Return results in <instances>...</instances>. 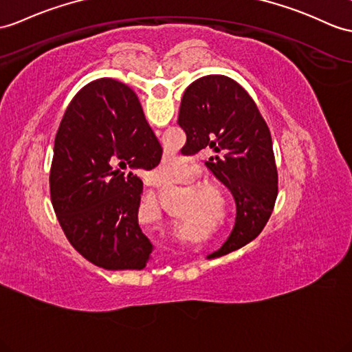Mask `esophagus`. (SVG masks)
Returning a JSON list of instances; mask_svg holds the SVG:
<instances>
[{"mask_svg":"<svg viewBox=\"0 0 352 352\" xmlns=\"http://www.w3.org/2000/svg\"><path fill=\"white\" fill-rule=\"evenodd\" d=\"M146 185L148 186H153V188H164L166 186V182L161 181V179L155 175H152L146 179Z\"/></svg>","mask_w":352,"mask_h":352,"instance_id":"34e87169","label":"esophagus"}]
</instances>
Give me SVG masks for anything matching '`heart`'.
Wrapping results in <instances>:
<instances>
[{
  "label": "heart",
  "mask_w": 352,
  "mask_h": 352,
  "mask_svg": "<svg viewBox=\"0 0 352 352\" xmlns=\"http://www.w3.org/2000/svg\"><path fill=\"white\" fill-rule=\"evenodd\" d=\"M167 170H182V166H179V164H168L167 166ZM203 188L206 191H209V190H215L217 191V194H219L221 197L224 195L226 192H224V186H221V185H218V184H203Z\"/></svg>",
  "instance_id": "heart-1"
}]
</instances>
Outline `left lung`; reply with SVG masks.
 <instances>
[{"label":"left lung","instance_id":"1","mask_svg":"<svg viewBox=\"0 0 352 352\" xmlns=\"http://www.w3.org/2000/svg\"><path fill=\"white\" fill-rule=\"evenodd\" d=\"M177 124L188 149H212L206 162L236 200V222L226 243L209 256L241 250L258 236L278 195V171L269 126L255 101L227 76L210 74L184 92Z\"/></svg>","mask_w":352,"mask_h":352}]
</instances>
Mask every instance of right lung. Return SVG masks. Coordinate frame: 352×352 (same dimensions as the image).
<instances>
[{
	"instance_id": "add662e5",
	"label": "right lung",
	"mask_w": 352,
	"mask_h": 352,
	"mask_svg": "<svg viewBox=\"0 0 352 352\" xmlns=\"http://www.w3.org/2000/svg\"><path fill=\"white\" fill-rule=\"evenodd\" d=\"M162 148L126 85L102 77L83 87L58 128L50 199L74 250L106 270H142L153 245L139 226L143 182Z\"/></svg>"
}]
</instances>
